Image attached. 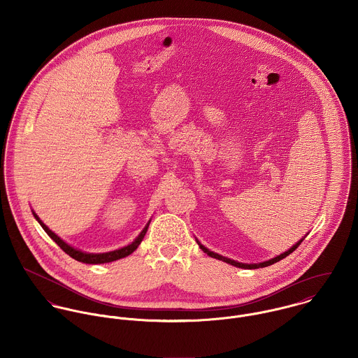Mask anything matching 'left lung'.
Listing matches in <instances>:
<instances>
[{
    "label": "left lung",
    "mask_w": 358,
    "mask_h": 358,
    "mask_svg": "<svg viewBox=\"0 0 358 358\" xmlns=\"http://www.w3.org/2000/svg\"><path fill=\"white\" fill-rule=\"evenodd\" d=\"M305 237H306V236H305ZM305 237H303V238H301L295 245H292L288 251L282 252L281 255L274 256V257H271V259H268V260H264V262H260V263H241V262L233 260V259H230V257L219 255V254H216V252H213V251H209V250H208L206 247H204L199 240H197V244L200 245V248L204 251L205 254L208 256H210V257H215V259H217V260L226 262V263H229V264H231V266H236V267H240V268H250V270H252V268H259V267H267V266H270V264H273V263H277L278 260H281V259L287 257L289 254H292V252H294V251L301 245V243L305 240Z\"/></svg>",
    "instance_id": "left-lung-1"
}]
</instances>
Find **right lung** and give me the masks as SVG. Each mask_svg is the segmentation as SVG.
<instances>
[{
	"instance_id": "obj_1",
	"label": "right lung",
	"mask_w": 358,
	"mask_h": 358,
	"mask_svg": "<svg viewBox=\"0 0 358 358\" xmlns=\"http://www.w3.org/2000/svg\"><path fill=\"white\" fill-rule=\"evenodd\" d=\"M36 220L41 224V227L47 231V234L51 237L52 240L67 254L69 256H71L73 259L78 260V262H83V263H87V264H102V263H110V262H114V260H118L121 257H125V256L131 255L138 247L139 244L142 243V240L145 238V234L149 229V224H150V220L148 222V224L145 226V229L139 233V236L128 245L122 247V248H118V250H114V251H110V252H103V254H90V252H84L81 250H77L74 247H71L70 244H67L64 240H62L57 234H55L52 231L51 229L38 217V215L31 209Z\"/></svg>"
}]
</instances>
